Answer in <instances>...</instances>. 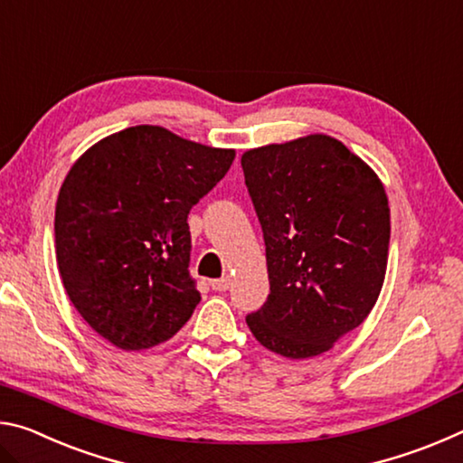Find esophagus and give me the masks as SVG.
<instances>
[{
  "label": "esophagus",
  "mask_w": 463,
  "mask_h": 463,
  "mask_svg": "<svg viewBox=\"0 0 463 463\" xmlns=\"http://www.w3.org/2000/svg\"><path fill=\"white\" fill-rule=\"evenodd\" d=\"M229 286H231V279L229 278L210 279V288H213L214 292H224V289H229Z\"/></svg>",
  "instance_id": "esophagus-1"
}]
</instances>
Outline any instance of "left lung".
Returning <instances> with one entry per match:
<instances>
[{
	"instance_id": "left-lung-1",
	"label": "left lung",
	"mask_w": 463,
	"mask_h": 463,
	"mask_svg": "<svg viewBox=\"0 0 463 463\" xmlns=\"http://www.w3.org/2000/svg\"><path fill=\"white\" fill-rule=\"evenodd\" d=\"M269 296L247 325L288 359L325 354L364 323L388 268L390 208L375 171L328 135L242 153Z\"/></svg>"
}]
</instances>
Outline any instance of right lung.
<instances>
[{
	"label": "right lung",
	"instance_id": "1",
	"mask_svg": "<svg viewBox=\"0 0 463 463\" xmlns=\"http://www.w3.org/2000/svg\"><path fill=\"white\" fill-rule=\"evenodd\" d=\"M234 148L140 124L90 146L69 169L54 210L57 265L69 300L124 351L151 349L190 320L187 214L231 169Z\"/></svg>",
	"mask_w": 463,
	"mask_h": 463
}]
</instances>
